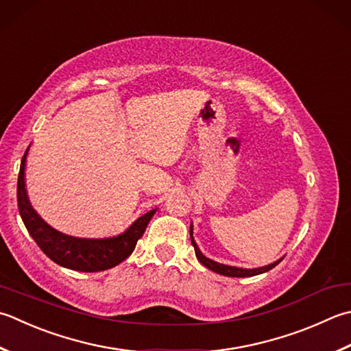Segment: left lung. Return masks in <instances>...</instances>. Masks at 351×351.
<instances>
[{
  "instance_id": "obj_1",
  "label": "left lung",
  "mask_w": 351,
  "mask_h": 351,
  "mask_svg": "<svg viewBox=\"0 0 351 351\" xmlns=\"http://www.w3.org/2000/svg\"><path fill=\"white\" fill-rule=\"evenodd\" d=\"M190 239H191V245L195 246V252H196V258L201 262L205 267H208L210 271L216 272V274H221V276H225V277H254V276H258V274H263V272H267L271 271L272 267H276L280 262L281 258H278L277 262L274 263H269L266 266H260V267H252V269H246V267H237V266H230V265H223V263H217L215 262V260H211L208 257H205L202 251L199 250V246L196 243V240L193 237V223H190Z\"/></svg>"
}]
</instances>
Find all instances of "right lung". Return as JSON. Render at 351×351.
<instances>
[{
	"label": "right lung",
	"mask_w": 351,
	"mask_h": 351,
	"mask_svg": "<svg viewBox=\"0 0 351 351\" xmlns=\"http://www.w3.org/2000/svg\"><path fill=\"white\" fill-rule=\"evenodd\" d=\"M30 146L27 147L19 167L18 208L27 231L45 256L54 263L80 272L106 271L126 260L134 252L136 242L144 234L147 223L158 208L150 210L136 219L125 231L112 237L85 239L64 234L48 225L32 207L25 189V166Z\"/></svg>",
	"instance_id": "add662e5"
}]
</instances>
